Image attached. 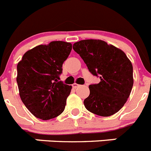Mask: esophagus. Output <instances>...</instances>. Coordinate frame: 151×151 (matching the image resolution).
<instances>
[{
    "label": "esophagus",
    "mask_w": 151,
    "mask_h": 151,
    "mask_svg": "<svg viewBox=\"0 0 151 151\" xmlns=\"http://www.w3.org/2000/svg\"><path fill=\"white\" fill-rule=\"evenodd\" d=\"M78 86H80V85H78V84H77V83H74L73 85V87L74 88H78Z\"/></svg>",
    "instance_id": "34e87169"
}]
</instances>
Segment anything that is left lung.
Here are the masks:
<instances>
[{"label": "left lung", "instance_id": "obj_1", "mask_svg": "<svg viewBox=\"0 0 151 151\" xmlns=\"http://www.w3.org/2000/svg\"><path fill=\"white\" fill-rule=\"evenodd\" d=\"M89 71L99 75L101 82L89 85L85 108L101 116L115 114L124 106L132 91L133 67L121 49L99 39L82 40L73 45Z\"/></svg>", "mask_w": 151, "mask_h": 151}]
</instances>
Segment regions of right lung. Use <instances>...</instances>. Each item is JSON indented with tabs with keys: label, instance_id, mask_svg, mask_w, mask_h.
Instances as JSON below:
<instances>
[{
	"label": "right lung",
	"instance_id": "1",
	"mask_svg": "<svg viewBox=\"0 0 151 151\" xmlns=\"http://www.w3.org/2000/svg\"><path fill=\"white\" fill-rule=\"evenodd\" d=\"M71 50V43L51 41L26 51L17 64L19 96L37 118L48 120L63 112L72 86L59 82V75Z\"/></svg>",
	"mask_w": 151,
	"mask_h": 151
}]
</instances>
